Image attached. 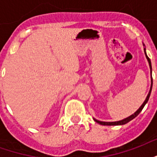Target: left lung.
<instances>
[{"label": "left lung", "instance_id": "8db88e82", "mask_svg": "<svg viewBox=\"0 0 157 157\" xmlns=\"http://www.w3.org/2000/svg\"><path fill=\"white\" fill-rule=\"evenodd\" d=\"M145 56H146V58H147V59H148L149 65H150V68H151V59H150V58H149L148 56L146 55V54H145ZM152 83H153V82H152V77H151V89H150V92H149L148 95H147V97H146L145 102H143V104L140 106V109H139L138 110L134 113V114H132V115H130L129 117H128V118L123 119V120H121V121H118V122H102V121H99V120H97V119H94V120H95L97 123H98V124H102V125H122V124H127V123H128L129 121H131L132 119H134L136 116L139 115V113L141 112L143 108H144L145 104H146V102H148L149 98H150V95H151V92Z\"/></svg>", "mask_w": 157, "mask_h": 157}]
</instances>
